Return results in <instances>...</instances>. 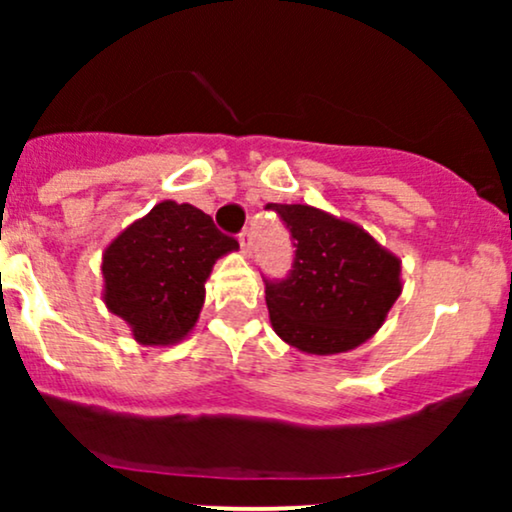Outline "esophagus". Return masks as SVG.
<instances>
[{"label":"esophagus","mask_w":512,"mask_h":512,"mask_svg":"<svg viewBox=\"0 0 512 512\" xmlns=\"http://www.w3.org/2000/svg\"><path fill=\"white\" fill-rule=\"evenodd\" d=\"M238 240H240V252H243L245 257H250V252H252V233L250 231H243L238 236Z\"/></svg>","instance_id":"34e87169"}]
</instances>
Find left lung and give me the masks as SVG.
I'll return each instance as SVG.
<instances>
[{
	"label": "left lung",
	"mask_w": 512,
	"mask_h": 512,
	"mask_svg": "<svg viewBox=\"0 0 512 512\" xmlns=\"http://www.w3.org/2000/svg\"><path fill=\"white\" fill-rule=\"evenodd\" d=\"M291 231L296 257L284 281H264L274 332L293 349L332 356L383 327L402 293V260L354 221L310 204H269Z\"/></svg>",
	"instance_id": "1"
}]
</instances>
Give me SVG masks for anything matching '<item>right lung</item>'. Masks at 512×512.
I'll use <instances>...</instances> for the list:
<instances>
[{"label":"right lung","mask_w":512,"mask_h":512,"mask_svg":"<svg viewBox=\"0 0 512 512\" xmlns=\"http://www.w3.org/2000/svg\"><path fill=\"white\" fill-rule=\"evenodd\" d=\"M233 250L238 240L223 236L202 209L158 202L105 248V308L142 346L178 344L195 330L216 260Z\"/></svg>","instance_id":"obj_1"}]
</instances>
